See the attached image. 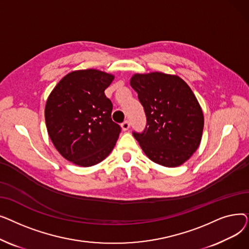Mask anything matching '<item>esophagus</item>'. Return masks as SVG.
Returning <instances> with one entry per match:
<instances>
[{
	"instance_id": "obj_1",
	"label": "esophagus",
	"mask_w": 249,
	"mask_h": 249,
	"mask_svg": "<svg viewBox=\"0 0 249 249\" xmlns=\"http://www.w3.org/2000/svg\"><path fill=\"white\" fill-rule=\"evenodd\" d=\"M121 127H122V129L124 130V131H126V130H128L129 127H130V122H129L128 120L124 121V122L121 124Z\"/></svg>"
}]
</instances>
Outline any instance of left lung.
<instances>
[{
    "mask_svg": "<svg viewBox=\"0 0 249 249\" xmlns=\"http://www.w3.org/2000/svg\"><path fill=\"white\" fill-rule=\"evenodd\" d=\"M130 85L144 108L146 127L133 136L153 162L176 167L198 149L204 128L200 104L187 83L162 72L136 73Z\"/></svg>",
    "mask_w": 249,
    "mask_h": 249,
    "instance_id": "8db88e82",
    "label": "left lung"
}]
</instances>
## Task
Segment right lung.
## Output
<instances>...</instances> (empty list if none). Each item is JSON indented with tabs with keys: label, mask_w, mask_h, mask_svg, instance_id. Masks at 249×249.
I'll return each instance as SVG.
<instances>
[{
	"label": "right lung",
	"mask_w": 249,
	"mask_h": 249,
	"mask_svg": "<svg viewBox=\"0 0 249 249\" xmlns=\"http://www.w3.org/2000/svg\"><path fill=\"white\" fill-rule=\"evenodd\" d=\"M114 75L98 70L74 71L62 77L45 106L48 135L69 161L91 166L113 150L121 127L112 121L113 104L105 95Z\"/></svg>",
	"instance_id": "obj_1"
}]
</instances>
